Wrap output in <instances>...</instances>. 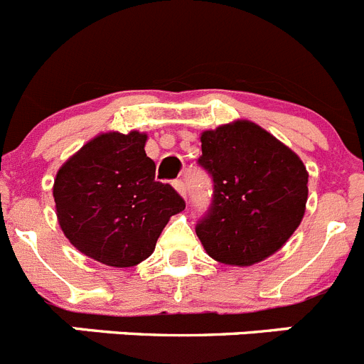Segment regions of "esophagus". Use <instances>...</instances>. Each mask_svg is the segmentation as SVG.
Masks as SVG:
<instances>
[{"mask_svg": "<svg viewBox=\"0 0 364 364\" xmlns=\"http://www.w3.org/2000/svg\"><path fill=\"white\" fill-rule=\"evenodd\" d=\"M173 188H176V191H178L183 198H185L186 186H185V181H183V179H176V181H173Z\"/></svg>", "mask_w": 364, "mask_h": 364, "instance_id": "1", "label": "esophagus"}]
</instances>
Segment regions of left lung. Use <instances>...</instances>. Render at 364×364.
I'll use <instances>...</instances> for the list:
<instances>
[{
	"label": "left lung",
	"mask_w": 364,
	"mask_h": 364,
	"mask_svg": "<svg viewBox=\"0 0 364 364\" xmlns=\"http://www.w3.org/2000/svg\"><path fill=\"white\" fill-rule=\"evenodd\" d=\"M198 164L214 188L196 235L214 260L240 267L257 264L300 225L308 201L304 163L255 122L203 132Z\"/></svg>",
	"instance_id": "1"
}]
</instances>
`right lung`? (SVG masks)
I'll use <instances>...</instances> for the list:
<instances>
[{
    "label": "right lung",
    "instance_id": "add662e5",
    "mask_svg": "<svg viewBox=\"0 0 364 364\" xmlns=\"http://www.w3.org/2000/svg\"><path fill=\"white\" fill-rule=\"evenodd\" d=\"M146 135L100 134L69 157L53 186L65 238L80 252L112 267H132L150 257L170 216L185 201L168 183L156 181L144 151Z\"/></svg>",
    "mask_w": 364,
    "mask_h": 364
}]
</instances>
